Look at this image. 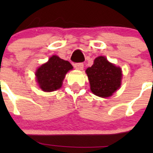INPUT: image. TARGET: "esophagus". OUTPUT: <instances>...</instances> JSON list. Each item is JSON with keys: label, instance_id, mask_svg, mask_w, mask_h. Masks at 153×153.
<instances>
[{"label": "esophagus", "instance_id": "1", "mask_svg": "<svg viewBox=\"0 0 153 153\" xmlns=\"http://www.w3.org/2000/svg\"><path fill=\"white\" fill-rule=\"evenodd\" d=\"M74 67L76 70H83V63H76L74 64Z\"/></svg>", "mask_w": 153, "mask_h": 153}]
</instances>
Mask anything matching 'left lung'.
<instances>
[{
    "mask_svg": "<svg viewBox=\"0 0 153 153\" xmlns=\"http://www.w3.org/2000/svg\"><path fill=\"white\" fill-rule=\"evenodd\" d=\"M90 84V90L95 95L108 97L120 88L122 70L112 64L106 57L98 56L91 67L86 69Z\"/></svg>",
    "mask_w": 153,
    "mask_h": 153,
    "instance_id": "1",
    "label": "left lung"
}]
</instances>
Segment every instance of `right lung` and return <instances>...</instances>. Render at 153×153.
Here are the masks:
<instances>
[{
  "instance_id": "add662e5",
  "label": "right lung",
  "mask_w": 153,
  "mask_h": 153,
  "mask_svg": "<svg viewBox=\"0 0 153 153\" xmlns=\"http://www.w3.org/2000/svg\"><path fill=\"white\" fill-rule=\"evenodd\" d=\"M73 66L70 62L53 56L48 62L37 69L36 76L40 88L45 92H52L60 89L65 75Z\"/></svg>"
}]
</instances>
